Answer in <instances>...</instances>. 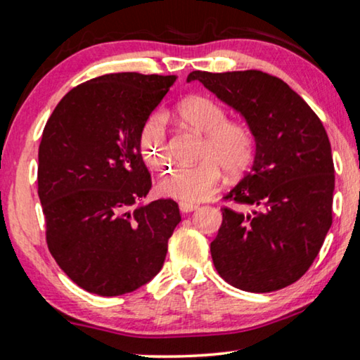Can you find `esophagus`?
<instances>
[{
	"mask_svg": "<svg viewBox=\"0 0 360 360\" xmlns=\"http://www.w3.org/2000/svg\"><path fill=\"white\" fill-rule=\"evenodd\" d=\"M198 208V205H195V203H179V210H181V212H192V211H195Z\"/></svg>",
	"mask_w": 360,
	"mask_h": 360,
	"instance_id": "esophagus-1",
	"label": "esophagus"
}]
</instances>
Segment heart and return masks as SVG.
<instances>
[{"label": "heart", "mask_w": 360, "mask_h": 360, "mask_svg": "<svg viewBox=\"0 0 360 360\" xmlns=\"http://www.w3.org/2000/svg\"><path fill=\"white\" fill-rule=\"evenodd\" d=\"M179 117L205 135L197 165H179L158 181L157 191L163 197L182 203H197L208 198L221 181L222 168L229 173L245 169L252 158L254 139L246 127L229 122V114L214 100L191 96L178 106ZM139 152L143 160L154 169L169 165L165 120L162 114H152L139 131Z\"/></svg>", "instance_id": "1"}]
</instances>
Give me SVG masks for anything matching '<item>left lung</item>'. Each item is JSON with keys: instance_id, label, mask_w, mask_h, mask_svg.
Returning a JSON list of instances; mask_svg holds the SVG:
<instances>
[{"instance_id": "8db88e82", "label": "left lung", "mask_w": 360, "mask_h": 360, "mask_svg": "<svg viewBox=\"0 0 360 360\" xmlns=\"http://www.w3.org/2000/svg\"><path fill=\"white\" fill-rule=\"evenodd\" d=\"M192 81L240 112L255 139L251 169L224 197L251 211L222 210L211 243L216 270L246 292L283 289L311 266L332 225L335 168L324 125L266 72L192 71Z\"/></svg>"}]
</instances>
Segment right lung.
<instances>
[{"mask_svg":"<svg viewBox=\"0 0 360 360\" xmlns=\"http://www.w3.org/2000/svg\"><path fill=\"white\" fill-rule=\"evenodd\" d=\"M174 81L139 72L90 79L63 96L42 131L38 195L49 251L90 294H129L165 262L178 203L133 206L152 187L139 131Z\"/></svg>","mask_w":360,"mask_h":360,"instance_id":"obj_1","label":"right lung"}]
</instances>
